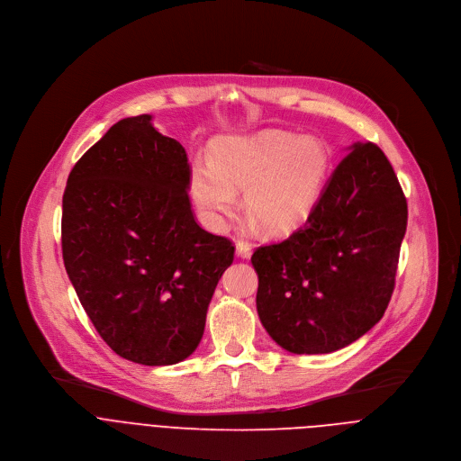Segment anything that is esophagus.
Wrapping results in <instances>:
<instances>
[{
    "label": "esophagus",
    "mask_w": 461,
    "mask_h": 461,
    "mask_svg": "<svg viewBox=\"0 0 461 461\" xmlns=\"http://www.w3.org/2000/svg\"><path fill=\"white\" fill-rule=\"evenodd\" d=\"M237 257L240 258H249L251 257V244L244 242V240H239L237 242Z\"/></svg>",
    "instance_id": "34e87169"
}]
</instances>
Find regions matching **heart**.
Returning <instances> with one entry per match:
<instances>
[{
    "instance_id": "1",
    "label": "heart",
    "mask_w": 461,
    "mask_h": 461,
    "mask_svg": "<svg viewBox=\"0 0 461 461\" xmlns=\"http://www.w3.org/2000/svg\"><path fill=\"white\" fill-rule=\"evenodd\" d=\"M330 171V153L315 137L267 129L217 140L212 158L194 160L189 191L213 228H224L237 210V191L255 222L270 235L301 226L315 208Z\"/></svg>"
}]
</instances>
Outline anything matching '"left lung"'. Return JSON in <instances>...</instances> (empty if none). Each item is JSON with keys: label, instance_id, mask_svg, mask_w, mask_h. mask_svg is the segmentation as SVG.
<instances>
[{"label": "left lung", "instance_id": "1", "mask_svg": "<svg viewBox=\"0 0 461 461\" xmlns=\"http://www.w3.org/2000/svg\"><path fill=\"white\" fill-rule=\"evenodd\" d=\"M350 149L304 226L251 257L258 319L292 354H330L365 336L396 283L407 199L375 144Z\"/></svg>", "mask_w": 461, "mask_h": 461}]
</instances>
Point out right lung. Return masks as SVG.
Returning a JSON list of instances; mask_svg holds the SVG:
<instances>
[{"label":"right lung","mask_w":461,"mask_h":461,"mask_svg":"<svg viewBox=\"0 0 461 461\" xmlns=\"http://www.w3.org/2000/svg\"><path fill=\"white\" fill-rule=\"evenodd\" d=\"M189 164L151 114L116 122L75 164L63 193L61 251L77 295L120 357L148 366L199 347L233 244L196 224Z\"/></svg>","instance_id":"1"}]
</instances>
